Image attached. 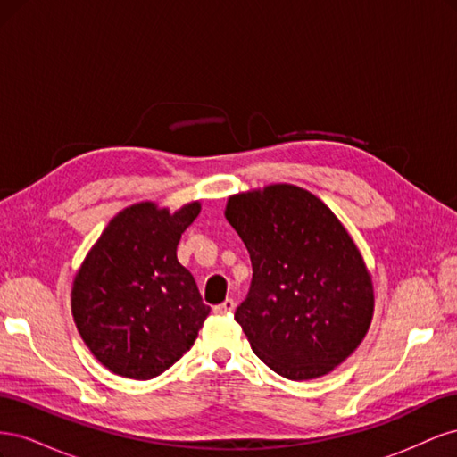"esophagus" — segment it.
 <instances>
[{
    "label": "esophagus",
    "instance_id": "obj_1",
    "mask_svg": "<svg viewBox=\"0 0 457 457\" xmlns=\"http://www.w3.org/2000/svg\"><path fill=\"white\" fill-rule=\"evenodd\" d=\"M234 307H237V303H234L232 299H227V301L220 303V305H215L213 312L215 314H228V312L234 311Z\"/></svg>",
    "mask_w": 457,
    "mask_h": 457
}]
</instances>
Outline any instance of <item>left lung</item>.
Segmentation results:
<instances>
[{"label": "left lung", "mask_w": 457, "mask_h": 457, "mask_svg": "<svg viewBox=\"0 0 457 457\" xmlns=\"http://www.w3.org/2000/svg\"><path fill=\"white\" fill-rule=\"evenodd\" d=\"M225 217L253 267L234 312L253 353L286 379L326 376L362 343L373 316L371 276L349 232L294 185L234 195Z\"/></svg>", "instance_id": "8db88e82"}]
</instances>
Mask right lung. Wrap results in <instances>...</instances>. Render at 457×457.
Wrapping results in <instances>:
<instances>
[{
    "instance_id": "obj_1",
    "label": "right lung",
    "mask_w": 457,
    "mask_h": 457,
    "mask_svg": "<svg viewBox=\"0 0 457 457\" xmlns=\"http://www.w3.org/2000/svg\"><path fill=\"white\" fill-rule=\"evenodd\" d=\"M200 213L190 202H141L120 212L81 262L72 314L93 356L116 376L152 379L195 345L210 307L177 261L181 234Z\"/></svg>"
}]
</instances>
